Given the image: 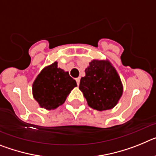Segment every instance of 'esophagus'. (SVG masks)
<instances>
[{
    "mask_svg": "<svg viewBox=\"0 0 156 156\" xmlns=\"http://www.w3.org/2000/svg\"><path fill=\"white\" fill-rule=\"evenodd\" d=\"M76 81L77 85H79L80 84V77H77V78H76Z\"/></svg>",
    "mask_w": 156,
    "mask_h": 156,
    "instance_id": "1",
    "label": "esophagus"
}]
</instances>
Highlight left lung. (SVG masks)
Returning a JSON list of instances; mask_svg holds the SVG:
<instances>
[{
	"mask_svg": "<svg viewBox=\"0 0 156 156\" xmlns=\"http://www.w3.org/2000/svg\"><path fill=\"white\" fill-rule=\"evenodd\" d=\"M81 77L79 89L93 109L105 111L114 108L123 92L120 77L112 64L106 60L93 59Z\"/></svg>",
	"mask_w": 156,
	"mask_h": 156,
	"instance_id": "left-lung-1",
	"label": "left lung"
}]
</instances>
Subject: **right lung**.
Masks as SVG:
<instances>
[{"instance_id": "1", "label": "right lung", "mask_w": 156, "mask_h": 156, "mask_svg": "<svg viewBox=\"0 0 156 156\" xmlns=\"http://www.w3.org/2000/svg\"><path fill=\"white\" fill-rule=\"evenodd\" d=\"M76 82L55 62L45 66L33 83V96L40 107L54 110L63 104Z\"/></svg>"}]
</instances>
